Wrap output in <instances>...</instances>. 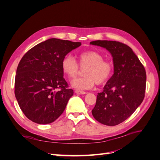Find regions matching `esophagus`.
<instances>
[{
    "mask_svg": "<svg viewBox=\"0 0 160 160\" xmlns=\"http://www.w3.org/2000/svg\"><path fill=\"white\" fill-rule=\"evenodd\" d=\"M75 92L76 93H77V94H79V95H85V94H86L87 93L86 92H85V91H79V90H75Z\"/></svg>",
    "mask_w": 160,
    "mask_h": 160,
    "instance_id": "esophagus-1",
    "label": "esophagus"
}]
</instances>
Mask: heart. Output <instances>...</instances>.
Returning <instances> with one entry per match:
<instances>
[{
    "label": "heart",
    "instance_id": "b5f03b06",
    "mask_svg": "<svg viewBox=\"0 0 160 160\" xmlns=\"http://www.w3.org/2000/svg\"><path fill=\"white\" fill-rule=\"evenodd\" d=\"M62 72L69 79H73L79 74V67L83 69L84 77L75 79L72 86L79 90L91 89L96 83L98 85L105 84L112 75L113 62L104 60V57L98 51H88L79 55L77 63L72 56L64 57L61 62Z\"/></svg>",
    "mask_w": 160,
    "mask_h": 160
}]
</instances>
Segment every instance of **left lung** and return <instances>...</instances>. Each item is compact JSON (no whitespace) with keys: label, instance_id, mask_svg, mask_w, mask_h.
Wrapping results in <instances>:
<instances>
[{"label":"left lung","instance_id":"1","mask_svg":"<svg viewBox=\"0 0 160 160\" xmlns=\"http://www.w3.org/2000/svg\"><path fill=\"white\" fill-rule=\"evenodd\" d=\"M90 44L105 48L113 57L114 74L97 96L91 112L99 123L114 126L126 120L142 103L146 70L132 49L124 43L98 40Z\"/></svg>","mask_w":160,"mask_h":160}]
</instances>
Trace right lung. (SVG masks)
<instances>
[{
    "instance_id": "right-lung-1",
    "label": "right lung",
    "mask_w": 160,
    "mask_h": 160,
    "mask_svg": "<svg viewBox=\"0 0 160 160\" xmlns=\"http://www.w3.org/2000/svg\"><path fill=\"white\" fill-rule=\"evenodd\" d=\"M80 42L49 38L35 45L17 67L14 94L26 117L38 124L51 123L63 112L73 95L63 77L61 62Z\"/></svg>"
}]
</instances>
